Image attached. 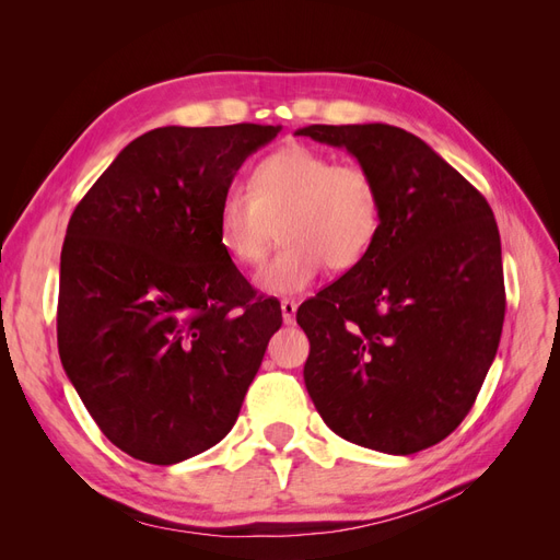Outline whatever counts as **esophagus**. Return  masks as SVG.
Returning <instances> with one entry per match:
<instances>
[{"label":"esophagus","instance_id":"esophagus-1","mask_svg":"<svg viewBox=\"0 0 560 560\" xmlns=\"http://www.w3.org/2000/svg\"><path fill=\"white\" fill-rule=\"evenodd\" d=\"M280 311H282L284 325H294V322H296V303L290 301V299H284V301H280Z\"/></svg>","mask_w":560,"mask_h":560}]
</instances>
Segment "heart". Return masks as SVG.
Wrapping results in <instances>:
<instances>
[{
	"instance_id": "heart-1",
	"label": "heart",
	"mask_w": 560,
	"mask_h": 560,
	"mask_svg": "<svg viewBox=\"0 0 560 560\" xmlns=\"http://www.w3.org/2000/svg\"><path fill=\"white\" fill-rule=\"evenodd\" d=\"M383 194L362 165L336 163L311 147H287L254 167L249 189L219 200L217 235L229 259L259 266L276 235L282 247L257 278L266 294H299L322 266L350 270L378 243Z\"/></svg>"
}]
</instances>
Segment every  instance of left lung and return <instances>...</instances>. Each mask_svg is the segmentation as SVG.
<instances>
[{"mask_svg": "<svg viewBox=\"0 0 560 560\" xmlns=\"http://www.w3.org/2000/svg\"><path fill=\"white\" fill-rule=\"evenodd\" d=\"M376 177L383 229L369 257L301 303L303 381L352 444L411 455L446 439L477 399L504 322L493 210L416 135L387 124L306 126Z\"/></svg>", "mask_w": 560, "mask_h": 560, "instance_id": "8db88e82", "label": "left lung"}]
</instances>
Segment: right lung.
<instances>
[{
  "instance_id": "1",
  "label": "right lung",
  "mask_w": 560,
  "mask_h": 560,
  "mask_svg": "<svg viewBox=\"0 0 560 560\" xmlns=\"http://www.w3.org/2000/svg\"><path fill=\"white\" fill-rule=\"evenodd\" d=\"M280 128L149 130L67 224L60 362L97 428L142 463L222 442L282 325L280 303L257 299L217 235L219 200Z\"/></svg>"
}]
</instances>
